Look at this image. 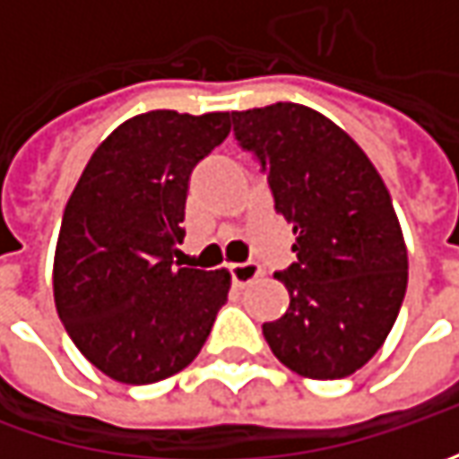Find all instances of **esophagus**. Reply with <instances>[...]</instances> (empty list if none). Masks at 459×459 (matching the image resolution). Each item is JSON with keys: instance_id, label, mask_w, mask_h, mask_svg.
Segmentation results:
<instances>
[{"instance_id": "esophagus-1", "label": "esophagus", "mask_w": 459, "mask_h": 459, "mask_svg": "<svg viewBox=\"0 0 459 459\" xmlns=\"http://www.w3.org/2000/svg\"><path fill=\"white\" fill-rule=\"evenodd\" d=\"M230 275H232V283L238 286V289H245V286H250L253 281H257L263 271H260V265L257 263H235V265H230Z\"/></svg>"}]
</instances>
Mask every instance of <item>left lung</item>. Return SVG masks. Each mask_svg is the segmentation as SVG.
Wrapping results in <instances>:
<instances>
[{"label":"left lung","mask_w":459,"mask_h":459,"mask_svg":"<svg viewBox=\"0 0 459 459\" xmlns=\"http://www.w3.org/2000/svg\"><path fill=\"white\" fill-rule=\"evenodd\" d=\"M293 227L296 263L275 278L291 304L263 325L273 355L314 380L352 376L385 342L409 281V255L391 194L362 148L304 104L232 112Z\"/></svg>","instance_id":"left-lung-1"}]
</instances>
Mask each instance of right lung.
Wrapping results in <instances>:
<instances>
[{
	"instance_id": "1",
	"label": "right lung",
	"mask_w": 459,
	"mask_h": 459,
	"mask_svg": "<svg viewBox=\"0 0 459 459\" xmlns=\"http://www.w3.org/2000/svg\"><path fill=\"white\" fill-rule=\"evenodd\" d=\"M230 134V112L155 109L99 145L65 204L53 296L81 355L148 385L184 370L230 293V271L173 268L194 166Z\"/></svg>"
}]
</instances>
